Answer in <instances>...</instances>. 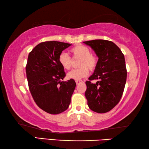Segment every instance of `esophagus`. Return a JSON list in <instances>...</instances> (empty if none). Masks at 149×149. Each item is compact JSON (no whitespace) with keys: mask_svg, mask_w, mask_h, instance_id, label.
<instances>
[{"mask_svg":"<svg viewBox=\"0 0 149 149\" xmlns=\"http://www.w3.org/2000/svg\"><path fill=\"white\" fill-rule=\"evenodd\" d=\"M83 82V81H80V80H77V81H75V83H76V84L77 85H79V84H80L81 83H82Z\"/></svg>","mask_w":149,"mask_h":149,"instance_id":"34e87169","label":"esophagus"}]
</instances>
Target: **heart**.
I'll return each instance as SVG.
<instances>
[{
  "mask_svg": "<svg viewBox=\"0 0 149 149\" xmlns=\"http://www.w3.org/2000/svg\"><path fill=\"white\" fill-rule=\"evenodd\" d=\"M70 52L74 57L80 58L78 64L80 68L73 70L68 73V79L76 81L81 79L82 78L87 77L89 74V69L93 70L97 66V56L91 53L89 48L85 45H76L71 49ZM58 62L65 70H69L71 68V59L65 52H62L59 55Z\"/></svg>",
  "mask_w": 149,
  "mask_h": 149,
  "instance_id": "heart-1",
  "label": "heart"
}]
</instances>
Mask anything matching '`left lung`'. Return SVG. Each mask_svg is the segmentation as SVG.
<instances>
[{"label": "left lung", "mask_w": 149, "mask_h": 149, "mask_svg": "<svg viewBox=\"0 0 149 149\" xmlns=\"http://www.w3.org/2000/svg\"><path fill=\"white\" fill-rule=\"evenodd\" d=\"M84 43L99 58L94 73L86 81L85 97L91 110L97 113L109 112L121 99L126 83L127 70L124 55L114 42L95 39ZM97 79L96 84L90 80Z\"/></svg>", "instance_id": "1"}]
</instances>
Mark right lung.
Instances as JSON below:
<instances>
[{
  "instance_id": "right-lung-1",
  "label": "right lung",
  "mask_w": 149,
  "mask_h": 149,
  "mask_svg": "<svg viewBox=\"0 0 149 149\" xmlns=\"http://www.w3.org/2000/svg\"><path fill=\"white\" fill-rule=\"evenodd\" d=\"M72 44L46 41L37 45L29 54L26 70L29 91L35 103L50 114L66 110L76 86L74 79L61 81L65 76L58 62L59 55Z\"/></svg>"
}]
</instances>
